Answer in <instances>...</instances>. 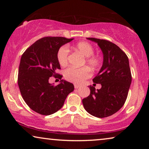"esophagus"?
I'll list each match as a JSON object with an SVG mask.
<instances>
[{
	"label": "esophagus",
	"mask_w": 149,
	"mask_h": 149,
	"mask_svg": "<svg viewBox=\"0 0 149 149\" xmlns=\"http://www.w3.org/2000/svg\"><path fill=\"white\" fill-rule=\"evenodd\" d=\"M74 88L75 89H78L79 87H81V85H77V84H74Z\"/></svg>",
	"instance_id": "34e87169"
}]
</instances>
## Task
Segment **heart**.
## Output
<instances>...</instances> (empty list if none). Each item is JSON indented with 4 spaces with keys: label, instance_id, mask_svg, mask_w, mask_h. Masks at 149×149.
<instances>
[{
    "label": "heart",
    "instance_id": "heart-1",
    "mask_svg": "<svg viewBox=\"0 0 149 149\" xmlns=\"http://www.w3.org/2000/svg\"><path fill=\"white\" fill-rule=\"evenodd\" d=\"M74 48L79 51L83 56L85 57V62L91 68L95 69L100 66L101 58L98 56L93 54V47L90 43L87 42H79L75 45ZM69 50L68 47L64 45L59 49L57 58L62 66H64L68 64ZM91 72L87 67L74 68L69 67L64 71V77L66 80L74 83H81L85 79L91 77Z\"/></svg>",
    "mask_w": 149,
    "mask_h": 149
}]
</instances>
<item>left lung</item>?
<instances>
[{"label":"left lung","instance_id":"8db88e82","mask_svg":"<svg viewBox=\"0 0 149 149\" xmlns=\"http://www.w3.org/2000/svg\"><path fill=\"white\" fill-rule=\"evenodd\" d=\"M87 39L97 42L102 51L104 60L100 70L93 79V83L101 84V89L95 91L94 87L89 86L90 94L83 99V104L90 115L107 117L117 113L127 99L132 83L129 60L125 52L109 40Z\"/></svg>","mask_w":149,"mask_h":149}]
</instances>
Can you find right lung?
Returning a JSON list of instances; mask_svg holds the SVG:
<instances>
[{"instance_id":"right-lung-1","label":"right lung","mask_w":149,"mask_h":149,"mask_svg":"<svg viewBox=\"0 0 149 149\" xmlns=\"http://www.w3.org/2000/svg\"><path fill=\"white\" fill-rule=\"evenodd\" d=\"M73 38L46 36L30 46L22 54L17 83L24 100L32 111L49 115L60 110L74 85L61 80L58 85L49 83L51 77L62 79L56 70L60 69L57 54L63 45Z\"/></svg>"}]
</instances>
